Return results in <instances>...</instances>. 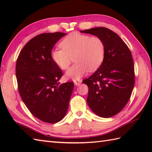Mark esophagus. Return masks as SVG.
Masks as SVG:
<instances>
[{"label":"esophagus","mask_w":152,"mask_h":152,"mask_svg":"<svg viewBox=\"0 0 152 152\" xmlns=\"http://www.w3.org/2000/svg\"><path fill=\"white\" fill-rule=\"evenodd\" d=\"M81 80H76V81H74V85H75L76 86H80V83H81Z\"/></svg>","instance_id":"1"}]
</instances>
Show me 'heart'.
I'll use <instances>...</instances> for the list:
<instances>
[{
    "instance_id": "1",
    "label": "heart",
    "mask_w": 152,
    "mask_h": 152,
    "mask_svg": "<svg viewBox=\"0 0 152 152\" xmlns=\"http://www.w3.org/2000/svg\"><path fill=\"white\" fill-rule=\"evenodd\" d=\"M62 49L56 48L51 58L61 70L67 69L74 58L76 63L65 73L66 78L78 80L88 72L97 70L105 56V44L101 38L72 33L61 41Z\"/></svg>"
}]
</instances>
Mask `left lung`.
Returning a JSON list of instances; mask_svg holds the SVG:
<instances>
[{"label":"left lung","mask_w":152,"mask_h":152,"mask_svg":"<svg viewBox=\"0 0 152 152\" xmlns=\"http://www.w3.org/2000/svg\"><path fill=\"white\" fill-rule=\"evenodd\" d=\"M101 38L105 44L102 64L94 74L83 80L89 91L87 102L101 118H110L124 108L134 85V63L128 46L114 32L105 27L80 31Z\"/></svg>","instance_id":"left-lung-1"}]
</instances>
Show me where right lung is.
I'll list each match as a JSON object with an SVG mask.
<instances>
[{"instance_id":"1","label":"right lung","mask_w":152,"mask_h":152,"mask_svg":"<svg viewBox=\"0 0 152 152\" xmlns=\"http://www.w3.org/2000/svg\"><path fill=\"white\" fill-rule=\"evenodd\" d=\"M66 34L43 33L21 50L15 66L19 93L28 110L40 120L55 124L62 120L69 108L73 82L60 84L63 72L51 58L54 45Z\"/></svg>"}]
</instances>
